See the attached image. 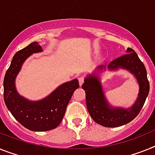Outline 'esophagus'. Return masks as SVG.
<instances>
[{"label":"esophagus","mask_w":155,"mask_h":155,"mask_svg":"<svg viewBox=\"0 0 155 155\" xmlns=\"http://www.w3.org/2000/svg\"><path fill=\"white\" fill-rule=\"evenodd\" d=\"M79 83H80V86L83 85V84L84 83V77H83V76H82V77L79 78Z\"/></svg>","instance_id":"34e87169"}]
</instances>
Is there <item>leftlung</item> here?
<instances>
[{
	"label": "left lung",
	"instance_id": "8db88e82",
	"mask_svg": "<svg viewBox=\"0 0 155 155\" xmlns=\"http://www.w3.org/2000/svg\"><path fill=\"white\" fill-rule=\"evenodd\" d=\"M126 52L128 53L113 61L108 68L110 69L124 68L134 74L137 79L140 93L136 103L132 107L126 110L110 107L104 96L101 83L94 75L86 78L82 85V88L86 92L87 108L90 115L96 123L104 127L116 128L132 121L140 114L150 91V84L143 63L132 48H128ZM100 68H102V66Z\"/></svg>",
	"mask_w": 155,
	"mask_h": 155
}]
</instances>
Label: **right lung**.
Instances as JSON below:
<instances>
[{
	"instance_id": "1",
	"label": "right lung",
	"mask_w": 155,
	"mask_h": 155,
	"mask_svg": "<svg viewBox=\"0 0 155 155\" xmlns=\"http://www.w3.org/2000/svg\"><path fill=\"white\" fill-rule=\"evenodd\" d=\"M41 51V45L36 41L19 50L14 55L4 79V100L7 108L23 127L36 132L49 131L59 125L71 96L80 87L75 79L62 84L38 102H30L19 95L15 87V76L31 54Z\"/></svg>"
}]
</instances>
